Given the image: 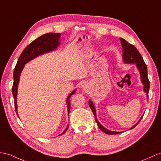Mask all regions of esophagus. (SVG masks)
<instances>
[{
  "mask_svg": "<svg viewBox=\"0 0 161 161\" xmlns=\"http://www.w3.org/2000/svg\"><path fill=\"white\" fill-rule=\"evenodd\" d=\"M86 86H87V85H86L85 84H83V85H82V87H83V89H85L86 88Z\"/></svg>",
  "mask_w": 161,
  "mask_h": 161,
  "instance_id": "1",
  "label": "esophagus"
}]
</instances>
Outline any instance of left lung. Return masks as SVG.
Here are the masks:
<instances>
[{"instance_id":"8db88e82","label":"left lung","mask_w":161,"mask_h":161,"mask_svg":"<svg viewBox=\"0 0 161 161\" xmlns=\"http://www.w3.org/2000/svg\"><path fill=\"white\" fill-rule=\"evenodd\" d=\"M120 41H121V46H122L123 48L122 57H123L124 62L125 64H136V68H138V69L140 72L141 80H142V83L144 86L143 91L147 93V96H148L149 89H150V81H149L148 77H147V65L146 64H145L143 57H142V55H141L138 50L136 48V47L135 46H133L132 44H130V43H128L127 41L124 40L122 38H120ZM89 105L90 108L92 109V111L93 113L94 117H95V120L97 124V126L99 127V128L102 131L108 135H117L120 133V132H113V131L108 130L107 128H105L103 125L100 124L98 120L97 119L96 108L92 100H89ZM143 116V115H142V117H141V119L139 120L138 122L130 128V130L134 128L136 125L139 123V121L142 120Z\"/></svg>"}]
</instances>
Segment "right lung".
Returning <instances> with one entry per match:
<instances>
[{
	"label": "right lung",
	"instance_id": "add662e5",
	"mask_svg": "<svg viewBox=\"0 0 161 161\" xmlns=\"http://www.w3.org/2000/svg\"><path fill=\"white\" fill-rule=\"evenodd\" d=\"M61 34L60 33H49L42 35L39 37L36 40H35L31 43L29 45L27 46L23 52L19 56L17 64L15 65L14 71V84L12 87V93L14 98V104L15 112H17V93H18V86L19 80V76L22 71L23 68L25 67V65L31 61L33 58L37 57L39 55H41L42 54H44L48 52H51L55 50L59 45V39ZM76 89L69 94L67 97L66 103L68 105V114L69 113L70 109V101L69 98L73 94L76 92ZM68 126L65 129V130L63 132L61 135L64 134L67 131Z\"/></svg>",
	"mask_w": 161,
	"mask_h": 161
}]
</instances>
